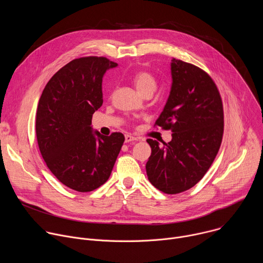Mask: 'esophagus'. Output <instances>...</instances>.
Returning <instances> with one entry per match:
<instances>
[{"label": "esophagus", "instance_id": "1", "mask_svg": "<svg viewBox=\"0 0 263 263\" xmlns=\"http://www.w3.org/2000/svg\"><path fill=\"white\" fill-rule=\"evenodd\" d=\"M136 140H138V138L132 136L131 134H127L125 136V142H131V141H136Z\"/></svg>", "mask_w": 263, "mask_h": 263}]
</instances>
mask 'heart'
<instances>
[{
	"mask_svg": "<svg viewBox=\"0 0 263 263\" xmlns=\"http://www.w3.org/2000/svg\"><path fill=\"white\" fill-rule=\"evenodd\" d=\"M133 83L138 92L142 96L144 93H153L157 88V80L151 72L148 71H138L135 73L133 78Z\"/></svg>",
	"mask_w": 263,
	"mask_h": 263,
	"instance_id": "b5f03b06",
	"label": "heart"
}]
</instances>
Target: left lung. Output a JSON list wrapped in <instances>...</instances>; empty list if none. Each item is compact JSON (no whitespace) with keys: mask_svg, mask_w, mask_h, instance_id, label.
<instances>
[{"mask_svg":"<svg viewBox=\"0 0 263 263\" xmlns=\"http://www.w3.org/2000/svg\"><path fill=\"white\" fill-rule=\"evenodd\" d=\"M172 87L155 126L171 130L172 140L147 139L152 148L145 165L148 181L167 195L195 186L211 166L222 139L219 91L202 68L173 58Z\"/></svg>","mask_w":263,"mask_h":263,"instance_id":"8db88e82","label":"left lung"}]
</instances>
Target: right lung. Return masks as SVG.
<instances>
[{"mask_svg":"<svg viewBox=\"0 0 263 263\" xmlns=\"http://www.w3.org/2000/svg\"><path fill=\"white\" fill-rule=\"evenodd\" d=\"M118 63L106 57L73 59L47 83L37 106L36 137L52 174L80 193L92 192L110 177L125 141L92 131L91 119L103 104L102 80Z\"/></svg>","mask_w":263,"mask_h":263,"instance_id":"right-lung-1","label":"right lung"}]
</instances>
